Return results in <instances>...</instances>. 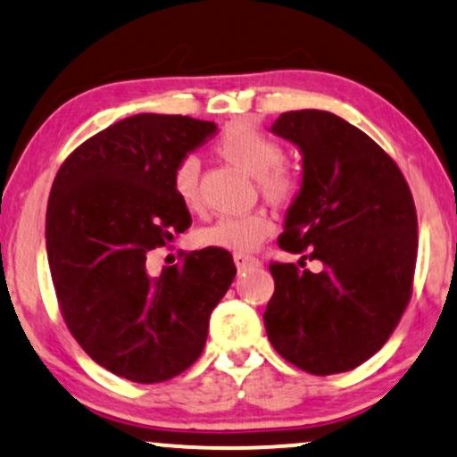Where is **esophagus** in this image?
<instances>
[{"instance_id": "1", "label": "esophagus", "mask_w": 457, "mask_h": 457, "mask_svg": "<svg viewBox=\"0 0 457 457\" xmlns=\"http://www.w3.org/2000/svg\"><path fill=\"white\" fill-rule=\"evenodd\" d=\"M234 263L236 267H238V271H245V270H251V267H259V259L251 257V254H234Z\"/></svg>"}]
</instances>
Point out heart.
I'll return each mask as SVG.
<instances>
[{"mask_svg": "<svg viewBox=\"0 0 457 457\" xmlns=\"http://www.w3.org/2000/svg\"><path fill=\"white\" fill-rule=\"evenodd\" d=\"M217 152L234 167L257 178L259 190L271 203H288L299 190V178L282 165V145L267 133L238 123L223 133ZM200 165L196 158H184L173 173V187L187 211L200 209L198 190ZM271 219L265 212H248L238 217H221L198 232V245L229 253H251L270 238Z\"/></svg>", "mask_w": 457, "mask_h": 457, "instance_id": "1", "label": "heart"}]
</instances>
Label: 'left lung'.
<instances>
[{"mask_svg": "<svg viewBox=\"0 0 457 457\" xmlns=\"http://www.w3.org/2000/svg\"><path fill=\"white\" fill-rule=\"evenodd\" d=\"M273 136L303 156L301 186L284 217V251L320 271L271 263L263 313L279 355L315 376L357 368L391 337L410 303L418 254L416 206L393 158L326 111H292Z\"/></svg>", "mask_w": 457, "mask_h": 457, "instance_id": "8db88e82", "label": "left lung"}]
</instances>
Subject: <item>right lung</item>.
I'll return each instance as SVG.
<instances>
[{"instance_id": "add662e5", "label": "right lung", "mask_w": 457, "mask_h": 457, "mask_svg": "<svg viewBox=\"0 0 457 457\" xmlns=\"http://www.w3.org/2000/svg\"><path fill=\"white\" fill-rule=\"evenodd\" d=\"M215 133L211 120L136 114L79 145L54 179L46 248L60 309L83 351L120 378L152 385L190 368L234 282L221 248L148 265L152 248L190 228L173 173Z\"/></svg>"}]
</instances>
